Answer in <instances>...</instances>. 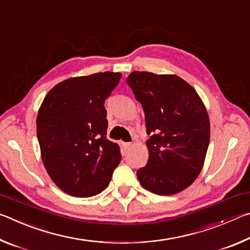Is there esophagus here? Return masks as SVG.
<instances>
[{
    "label": "esophagus",
    "mask_w": 250,
    "mask_h": 250,
    "mask_svg": "<svg viewBox=\"0 0 250 250\" xmlns=\"http://www.w3.org/2000/svg\"><path fill=\"white\" fill-rule=\"evenodd\" d=\"M131 146H132V143H131V142H125L124 143V149L125 150H129L130 147H131Z\"/></svg>",
    "instance_id": "1"
}]
</instances>
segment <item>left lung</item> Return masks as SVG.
Here are the masks:
<instances>
[{
    "label": "left lung",
    "mask_w": 250,
    "mask_h": 250,
    "mask_svg": "<svg viewBox=\"0 0 250 250\" xmlns=\"http://www.w3.org/2000/svg\"><path fill=\"white\" fill-rule=\"evenodd\" d=\"M142 104L149 160L137 171L147 191L172 195L188 188L204 164L209 119L196 90L175 75L133 71L126 78Z\"/></svg>",
    "instance_id": "1"
}]
</instances>
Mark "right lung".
I'll return each instance as SVG.
<instances>
[{
    "instance_id": "right-lung-1",
    "label": "right lung",
    "mask_w": 250,
    "mask_h": 250,
    "mask_svg": "<svg viewBox=\"0 0 250 250\" xmlns=\"http://www.w3.org/2000/svg\"><path fill=\"white\" fill-rule=\"evenodd\" d=\"M120 73H97L56 84L42 104L36 120L42 160L62 191L76 197L107 188L121 161L120 146L107 139L104 101Z\"/></svg>"
}]
</instances>
